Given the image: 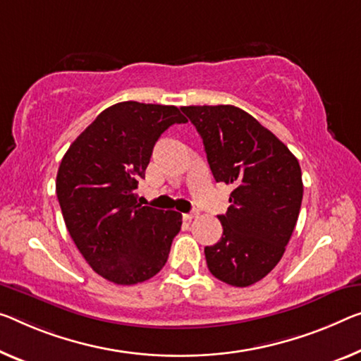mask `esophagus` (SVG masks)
Instances as JSON below:
<instances>
[{
	"mask_svg": "<svg viewBox=\"0 0 361 361\" xmlns=\"http://www.w3.org/2000/svg\"><path fill=\"white\" fill-rule=\"evenodd\" d=\"M182 216H184L185 221H192L193 218H197L198 213H197V212H192V213H184Z\"/></svg>",
	"mask_w": 361,
	"mask_h": 361,
	"instance_id": "1",
	"label": "esophagus"
}]
</instances>
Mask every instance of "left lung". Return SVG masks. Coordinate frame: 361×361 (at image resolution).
<instances>
[{
  "label": "left lung",
  "instance_id": "obj_1",
  "mask_svg": "<svg viewBox=\"0 0 361 361\" xmlns=\"http://www.w3.org/2000/svg\"><path fill=\"white\" fill-rule=\"evenodd\" d=\"M203 138L216 182L234 185L218 219L223 237L204 247L209 273L247 287L273 271L297 224L302 171L290 149L245 111L232 104L182 106Z\"/></svg>",
  "mask_w": 361,
  "mask_h": 361
}]
</instances>
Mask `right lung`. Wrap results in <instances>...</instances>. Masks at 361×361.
I'll return each instance as SVG.
<instances>
[{"mask_svg":"<svg viewBox=\"0 0 361 361\" xmlns=\"http://www.w3.org/2000/svg\"><path fill=\"white\" fill-rule=\"evenodd\" d=\"M187 123L179 108L116 103L72 142L56 176L66 227L92 269L119 286L158 274L179 234L182 214L137 203L153 147L173 124Z\"/></svg>","mask_w":361,"mask_h":361,"instance_id":"add662e5","label":"right lung"}]
</instances>
